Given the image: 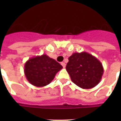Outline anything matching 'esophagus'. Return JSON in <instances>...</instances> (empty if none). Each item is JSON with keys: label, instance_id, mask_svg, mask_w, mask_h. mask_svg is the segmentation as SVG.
Listing matches in <instances>:
<instances>
[{"label": "esophagus", "instance_id": "esophagus-1", "mask_svg": "<svg viewBox=\"0 0 121 121\" xmlns=\"http://www.w3.org/2000/svg\"><path fill=\"white\" fill-rule=\"evenodd\" d=\"M61 65H62L63 68H65V66H66V64H65V63L64 62H61Z\"/></svg>", "mask_w": 121, "mask_h": 121}]
</instances>
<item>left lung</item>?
I'll return each mask as SVG.
<instances>
[{
    "label": "left lung",
    "instance_id": "left-lung-1",
    "mask_svg": "<svg viewBox=\"0 0 121 121\" xmlns=\"http://www.w3.org/2000/svg\"><path fill=\"white\" fill-rule=\"evenodd\" d=\"M66 69L72 82L83 89L95 86L104 73L101 62L86 52L73 53L68 58Z\"/></svg>",
    "mask_w": 121,
    "mask_h": 121
}]
</instances>
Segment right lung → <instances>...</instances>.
<instances>
[{"instance_id": "add662e5", "label": "right lung", "mask_w": 121, "mask_h": 121, "mask_svg": "<svg viewBox=\"0 0 121 121\" xmlns=\"http://www.w3.org/2000/svg\"><path fill=\"white\" fill-rule=\"evenodd\" d=\"M63 66L45 54L29 58L24 65V74L27 80L34 86H44L49 84L57 72Z\"/></svg>"}]
</instances>
